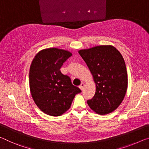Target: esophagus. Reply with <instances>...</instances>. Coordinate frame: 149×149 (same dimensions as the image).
<instances>
[{
	"instance_id": "34e87169",
	"label": "esophagus",
	"mask_w": 149,
	"mask_h": 149,
	"mask_svg": "<svg viewBox=\"0 0 149 149\" xmlns=\"http://www.w3.org/2000/svg\"><path fill=\"white\" fill-rule=\"evenodd\" d=\"M84 83H83V82H82V83H81V85L79 86V88H81V90H83V88H84Z\"/></svg>"
}]
</instances>
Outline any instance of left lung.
<instances>
[{"label":"left lung","mask_w":149,"mask_h":149,"mask_svg":"<svg viewBox=\"0 0 149 149\" xmlns=\"http://www.w3.org/2000/svg\"><path fill=\"white\" fill-rule=\"evenodd\" d=\"M79 53L96 83L95 95L87 100L88 106L97 114L111 113L118 108L127 92L128 79L124 58L111 45L81 50Z\"/></svg>","instance_id":"8db88e82"}]
</instances>
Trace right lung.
<instances>
[{"mask_svg":"<svg viewBox=\"0 0 149 149\" xmlns=\"http://www.w3.org/2000/svg\"><path fill=\"white\" fill-rule=\"evenodd\" d=\"M71 56L67 51L50 48L38 52L32 61L29 71L32 97L38 108L49 115L56 116L65 113L74 96L81 92L60 70Z\"/></svg>","mask_w":149,"mask_h":149,"instance_id":"obj_1","label":"right lung"}]
</instances>
